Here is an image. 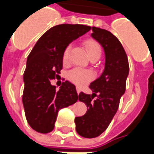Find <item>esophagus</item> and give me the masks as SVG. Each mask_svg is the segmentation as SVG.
Segmentation results:
<instances>
[{
  "instance_id": "esophagus-1",
  "label": "esophagus",
  "mask_w": 154,
  "mask_h": 154,
  "mask_svg": "<svg viewBox=\"0 0 154 154\" xmlns=\"http://www.w3.org/2000/svg\"><path fill=\"white\" fill-rule=\"evenodd\" d=\"M77 94H79L81 92V89L79 88V87H77Z\"/></svg>"
}]
</instances>
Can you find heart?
I'll use <instances>...</instances> for the list:
<instances>
[{"label":"heart","mask_w":154,"mask_h":154,"mask_svg":"<svg viewBox=\"0 0 154 154\" xmlns=\"http://www.w3.org/2000/svg\"><path fill=\"white\" fill-rule=\"evenodd\" d=\"M84 45L86 49V51L88 53L89 56L91 59L95 56H100L101 54V46L100 43L96 42L95 40L88 39L85 41ZM72 50V45L69 44L65 47L64 51L63 52L62 59L63 62L66 63L69 60V55H70V51ZM68 79L75 85L78 86H82L86 85V83L91 81L94 77V73L90 70H84L82 68H73L68 72L67 74Z\"/></svg>","instance_id":"1"}]
</instances>
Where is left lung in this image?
Here are the masks:
<instances>
[{
    "mask_svg": "<svg viewBox=\"0 0 154 154\" xmlns=\"http://www.w3.org/2000/svg\"><path fill=\"white\" fill-rule=\"evenodd\" d=\"M91 36L103 46L105 67L98 79L91 83L92 94L81 92L78 100L87 106V112L75 118L76 131L82 137L94 138L105 131L118 111L126 91L129 63L119 40L109 31L92 27Z\"/></svg>",
    "mask_w": 154,
    "mask_h": 154,
    "instance_id": "obj_1",
    "label": "left lung"
}]
</instances>
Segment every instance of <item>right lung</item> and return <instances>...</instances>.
I'll return each mask as SVG.
<instances>
[{
	"label": "right lung",
	"instance_id": "obj_1",
	"mask_svg": "<svg viewBox=\"0 0 154 154\" xmlns=\"http://www.w3.org/2000/svg\"><path fill=\"white\" fill-rule=\"evenodd\" d=\"M91 28L82 24L56 25L40 37L28 56L23 103L26 119L36 131L42 134L52 131L58 112L78 100L73 84L65 81L57 91L51 81L62 70V55L66 46Z\"/></svg>",
	"mask_w": 154,
	"mask_h": 154
}]
</instances>
